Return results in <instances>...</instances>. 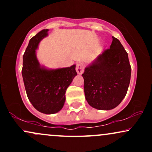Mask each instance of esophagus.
<instances>
[{
  "mask_svg": "<svg viewBox=\"0 0 152 152\" xmlns=\"http://www.w3.org/2000/svg\"><path fill=\"white\" fill-rule=\"evenodd\" d=\"M76 72H77L78 74H83V71H84V65H83V64H81V63L77 64V65H76Z\"/></svg>",
  "mask_w": 152,
  "mask_h": 152,
  "instance_id": "esophagus-1",
  "label": "esophagus"
}]
</instances>
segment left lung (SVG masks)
I'll use <instances>...</instances> for the list:
<instances>
[{
    "label": "left lung",
    "instance_id": "obj_1",
    "mask_svg": "<svg viewBox=\"0 0 152 152\" xmlns=\"http://www.w3.org/2000/svg\"><path fill=\"white\" fill-rule=\"evenodd\" d=\"M109 49L85 68L82 74L87 102L99 110L116 107L127 93L132 69L128 53L116 38Z\"/></svg>",
    "mask_w": 152,
    "mask_h": 152
}]
</instances>
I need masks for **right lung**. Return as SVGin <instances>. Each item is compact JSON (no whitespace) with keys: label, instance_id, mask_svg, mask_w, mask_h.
Here are the masks:
<instances>
[{"label":"right lung","instance_id":"add662e5","mask_svg":"<svg viewBox=\"0 0 152 152\" xmlns=\"http://www.w3.org/2000/svg\"><path fill=\"white\" fill-rule=\"evenodd\" d=\"M43 29L31 38L23 57L22 76L27 96L36 110L53 114L61 110L66 100V91L77 75L76 65L48 69L41 66L36 50L41 40L48 36Z\"/></svg>","mask_w":152,"mask_h":152}]
</instances>
